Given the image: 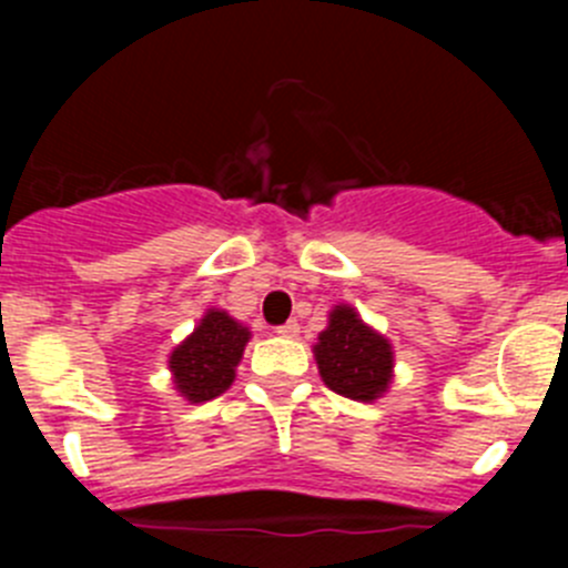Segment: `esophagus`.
<instances>
[{
	"label": "esophagus",
	"mask_w": 568,
	"mask_h": 568,
	"mask_svg": "<svg viewBox=\"0 0 568 568\" xmlns=\"http://www.w3.org/2000/svg\"><path fill=\"white\" fill-rule=\"evenodd\" d=\"M275 333H278L281 338H295V335H298V321H287V324H281V327H275Z\"/></svg>",
	"instance_id": "1"
}]
</instances>
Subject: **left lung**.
Instances as JSON below:
<instances>
[{
  "mask_svg": "<svg viewBox=\"0 0 568 568\" xmlns=\"http://www.w3.org/2000/svg\"><path fill=\"white\" fill-rule=\"evenodd\" d=\"M315 361L324 384L353 400H375L393 378V346L369 329L353 307H335L318 335Z\"/></svg>",
  "mask_w": 568,
  "mask_h": 568,
  "instance_id": "left-lung-1",
  "label": "left lung"
}]
</instances>
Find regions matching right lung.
Returning <instances> with one entry per match:
<instances>
[{"mask_svg":"<svg viewBox=\"0 0 568 568\" xmlns=\"http://www.w3.org/2000/svg\"><path fill=\"white\" fill-rule=\"evenodd\" d=\"M250 333L222 310H210L187 341L170 355L175 389L193 404L222 395L235 378Z\"/></svg>","mask_w":568,"mask_h":568,"instance_id":"right-lung-1","label":"right lung"}]
</instances>
